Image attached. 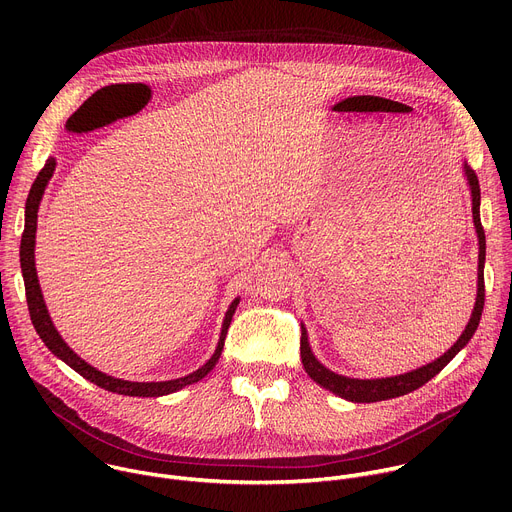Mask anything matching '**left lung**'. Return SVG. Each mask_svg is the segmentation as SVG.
<instances>
[{
    "mask_svg": "<svg viewBox=\"0 0 512 512\" xmlns=\"http://www.w3.org/2000/svg\"><path fill=\"white\" fill-rule=\"evenodd\" d=\"M466 176H468V184L472 190V216H474V225H476V233H478V245H480V255H478V296H476V306L472 312V318L466 326V330L462 332V336L458 338V342L437 360L425 364V367L399 375V377H387V379H348L342 375H336L332 371H328L326 367L316 360V356L310 350L308 344V334L302 328V338H300V350H302V362L306 373L324 389L336 393L342 399L354 401V403H375V401H385V399H393V397H401L407 395L419 387H423L427 381H431L437 373H440L446 364L468 344V340L474 336L478 324H480V316L484 310V257H486V237H484V229L480 223V184H478V176L472 168L464 166Z\"/></svg>",
    "mask_w": 512,
    "mask_h": 512,
    "instance_id": "1",
    "label": "left lung"
}]
</instances>
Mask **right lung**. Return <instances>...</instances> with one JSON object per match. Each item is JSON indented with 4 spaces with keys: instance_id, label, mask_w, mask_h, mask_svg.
Wrapping results in <instances>:
<instances>
[{
    "instance_id": "obj_1",
    "label": "right lung",
    "mask_w": 512,
    "mask_h": 512,
    "mask_svg": "<svg viewBox=\"0 0 512 512\" xmlns=\"http://www.w3.org/2000/svg\"><path fill=\"white\" fill-rule=\"evenodd\" d=\"M56 162L54 160H46L44 168L40 170V174L36 176L30 194H28V202H26V229L22 235V245H20V263H22V273H24V285H26V302H28V310H30V318L32 324L38 332V336L42 338V342L52 350V354H56L60 360H64L70 369H75L81 377H85L87 381L99 385L105 391L111 393H119V395H129V397H160V395H168L174 391H180L186 385L198 383L200 379H204L212 369L214 364L221 358L223 346H225V338L233 320V314L237 310L239 300H235L225 316V324H223V332H221V340H218V346L212 354V358L200 367L198 371H194L188 377L182 379H174V381H162V383H131V381H121V379H113L107 377L103 373H99L97 369H93L91 364H87L83 358H79L75 352H72L66 342L60 338V334L56 332V328L50 322L48 310L44 306L42 300V291L38 285V277H36V267H34V237H36V221H38V204L40 198L44 194V188L54 172Z\"/></svg>"
}]
</instances>
